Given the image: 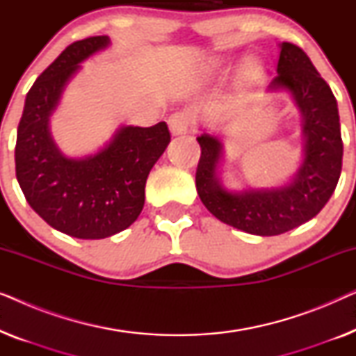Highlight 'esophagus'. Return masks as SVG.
<instances>
[{
  "mask_svg": "<svg viewBox=\"0 0 356 356\" xmlns=\"http://www.w3.org/2000/svg\"><path fill=\"white\" fill-rule=\"evenodd\" d=\"M168 126L172 134L178 136V134H186L189 131V126H191V118L183 111H177L168 118Z\"/></svg>",
  "mask_w": 356,
  "mask_h": 356,
  "instance_id": "34e87169",
  "label": "esophagus"
}]
</instances>
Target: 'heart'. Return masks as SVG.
<instances>
[{"instance_id": "b5f03b06", "label": "heart", "mask_w": 356, "mask_h": 356, "mask_svg": "<svg viewBox=\"0 0 356 356\" xmlns=\"http://www.w3.org/2000/svg\"><path fill=\"white\" fill-rule=\"evenodd\" d=\"M222 65H223L222 60H216V61H212L211 67H212V70H218V67H222ZM257 71H259V66H257L254 61L248 63V66H246V74H248V76H250V77L256 76Z\"/></svg>"}]
</instances>
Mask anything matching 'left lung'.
<instances>
[{"label": "left lung", "mask_w": 356, "mask_h": 356, "mask_svg": "<svg viewBox=\"0 0 356 356\" xmlns=\"http://www.w3.org/2000/svg\"><path fill=\"white\" fill-rule=\"evenodd\" d=\"M269 89L289 90L303 115L305 159L291 183L228 191L217 178L222 143L207 133L197 138L196 188L202 204L220 222L259 236L280 235L318 216L337 186L343 155L337 100L300 47L280 43L277 76Z\"/></svg>", "instance_id": "1"}]
</instances>
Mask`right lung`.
Segmentation results:
<instances>
[{
	"label": "right lung",
	"mask_w": 356,
	"mask_h": 356,
	"mask_svg": "<svg viewBox=\"0 0 356 356\" xmlns=\"http://www.w3.org/2000/svg\"><path fill=\"white\" fill-rule=\"evenodd\" d=\"M108 43L106 35L71 43L33 82L17 128L16 177L29 206L55 230L81 240L111 236L139 217L149 172L172 139L160 121L123 126L105 149L84 159L56 147L48 120L61 92L79 63Z\"/></svg>",
	"instance_id": "1"
}]
</instances>
